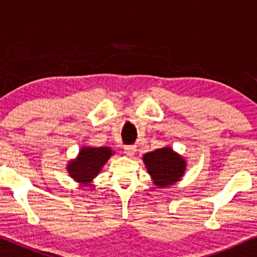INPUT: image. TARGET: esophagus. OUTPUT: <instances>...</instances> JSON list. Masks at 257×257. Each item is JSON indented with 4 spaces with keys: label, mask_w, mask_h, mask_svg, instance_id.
<instances>
[{
    "label": "esophagus",
    "mask_w": 257,
    "mask_h": 257,
    "mask_svg": "<svg viewBox=\"0 0 257 257\" xmlns=\"http://www.w3.org/2000/svg\"><path fill=\"white\" fill-rule=\"evenodd\" d=\"M136 150H138V147L134 146V145L124 147V153H125L126 156H133L136 153Z\"/></svg>",
    "instance_id": "1"
}]
</instances>
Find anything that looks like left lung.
Here are the masks:
<instances>
[{"mask_svg":"<svg viewBox=\"0 0 257 257\" xmlns=\"http://www.w3.org/2000/svg\"><path fill=\"white\" fill-rule=\"evenodd\" d=\"M143 162L153 183L157 188L172 186L181 180L186 172V160L174 152L170 147H164L143 155Z\"/></svg>","mask_w":257,"mask_h":257,"instance_id":"left-lung-1","label":"left lung"}]
</instances>
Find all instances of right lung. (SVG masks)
I'll return each mask as SVG.
<instances>
[{"label": "right lung", "instance_id": "1", "mask_svg": "<svg viewBox=\"0 0 257 257\" xmlns=\"http://www.w3.org/2000/svg\"><path fill=\"white\" fill-rule=\"evenodd\" d=\"M111 155H114V152L109 147H82L76 159L68 163V174L80 184L93 186V180Z\"/></svg>", "mask_w": 257, "mask_h": 257}]
</instances>
